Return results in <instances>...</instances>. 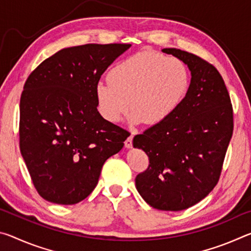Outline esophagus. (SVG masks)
<instances>
[{
  "instance_id": "1",
  "label": "esophagus",
  "mask_w": 251,
  "mask_h": 251,
  "mask_svg": "<svg viewBox=\"0 0 251 251\" xmlns=\"http://www.w3.org/2000/svg\"><path fill=\"white\" fill-rule=\"evenodd\" d=\"M133 137H134V134L131 133L128 137H127V139L125 141V147L126 148H131V146H133Z\"/></svg>"
}]
</instances>
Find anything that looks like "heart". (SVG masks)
I'll use <instances>...</instances> for the list:
<instances>
[{
	"mask_svg": "<svg viewBox=\"0 0 251 251\" xmlns=\"http://www.w3.org/2000/svg\"><path fill=\"white\" fill-rule=\"evenodd\" d=\"M108 83L96 85L100 113L109 122L121 121L130 107V121L158 125L179 107L188 93L190 74L180 59L155 50L126 57L108 72Z\"/></svg>",
	"mask_w": 251,
	"mask_h": 251,
	"instance_id": "b5f03b06",
	"label": "heart"
}]
</instances>
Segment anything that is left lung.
<instances>
[{
	"label": "left lung",
	"mask_w": 251,
	"mask_h": 251,
	"mask_svg": "<svg viewBox=\"0 0 251 251\" xmlns=\"http://www.w3.org/2000/svg\"><path fill=\"white\" fill-rule=\"evenodd\" d=\"M163 52L187 64L192 80L185 100L167 121L134 137V147L142 148L150 160L135 184L152 208L179 211L196 205L217 185L233 131V110L214 65L186 50Z\"/></svg>",
	"instance_id": "1"
}]
</instances>
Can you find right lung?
Instances as JSON below:
<instances>
[{"instance_id":"right-lung-1","label":"right lung","mask_w":251,"mask_h":251,"mask_svg":"<svg viewBox=\"0 0 251 251\" xmlns=\"http://www.w3.org/2000/svg\"><path fill=\"white\" fill-rule=\"evenodd\" d=\"M130 44H85L58 50L28 75L20 100V148L45 201L74 205L99 182L105 160L129 133L97 110L96 85Z\"/></svg>"}]
</instances>
